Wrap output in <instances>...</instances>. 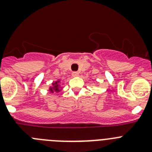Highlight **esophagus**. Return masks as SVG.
<instances>
[{"mask_svg": "<svg viewBox=\"0 0 152 152\" xmlns=\"http://www.w3.org/2000/svg\"><path fill=\"white\" fill-rule=\"evenodd\" d=\"M78 75H79L78 72H72V76H73V77H77V76H78Z\"/></svg>", "mask_w": 152, "mask_h": 152, "instance_id": "34e87169", "label": "esophagus"}]
</instances>
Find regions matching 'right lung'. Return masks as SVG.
<instances>
[{
    "label": "right lung",
    "instance_id": "obj_1",
    "mask_svg": "<svg viewBox=\"0 0 152 152\" xmlns=\"http://www.w3.org/2000/svg\"><path fill=\"white\" fill-rule=\"evenodd\" d=\"M60 82V80H57L56 82L52 83V87L49 88V91L52 93H54V91L56 92H59L61 90H60V85L58 84V83Z\"/></svg>",
    "mask_w": 152,
    "mask_h": 152
}]
</instances>
